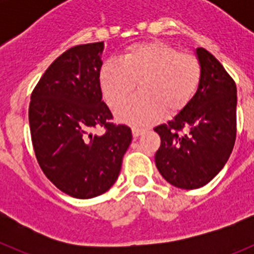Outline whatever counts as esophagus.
<instances>
[{
  "label": "esophagus",
  "mask_w": 254,
  "mask_h": 254,
  "mask_svg": "<svg viewBox=\"0 0 254 254\" xmlns=\"http://www.w3.org/2000/svg\"><path fill=\"white\" fill-rule=\"evenodd\" d=\"M145 131H146V129L133 127V128H132V134H133V137H138V136H141L142 133H145Z\"/></svg>",
  "instance_id": "esophagus-1"
}]
</instances>
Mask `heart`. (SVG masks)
<instances>
[{
  "label": "heart",
  "instance_id": "b5f03b06",
  "mask_svg": "<svg viewBox=\"0 0 254 254\" xmlns=\"http://www.w3.org/2000/svg\"><path fill=\"white\" fill-rule=\"evenodd\" d=\"M201 76L198 61L182 55L161 42L129 47L120 61L108 60L99 72V84L105 102L116 109L133 92L139 94L117 111V117L129 125L149 126L160 120L164 109L169 113L188 104Z\"/></svg>",
  "mask_w": 254,
  "mask_h": 254
}]
</instances>
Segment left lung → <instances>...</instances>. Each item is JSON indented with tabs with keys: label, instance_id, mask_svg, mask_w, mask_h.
Segmentation results:
<instances>
[{
	"label": "left lung",
	"instance_id": "left-lung-1",
	"mask_svg": "<svg viewBox=\"0 0 254 254\" xmlns=\"http://www.w3.org/2000/svg\"><path fill=\"white\" fill-rule=\"evenodd\" d=\"M201 67L198 86L186 107L155 127L161 145L155 164L174 187L196 190L225 167L237 136V86L223 64L205 48L194 49ZM186 129L183 134L178 131Z\"/></svg>",
	"mask_w": 254,
	"mask_h": 254
}]
</instances>
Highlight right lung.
<instances>
[{
  "label": "right lung",
  "mask_w": 254,
  "mask_h": 254,
  "mask_svg": "<svg viewBox=\"0 0 254 254\" xmlns=\"http://www.w3.org/2000/svg\"><path fill=\"white\" fill-rule=\"evenodd\" d=\"M104 42L68 49L47 68L31 94L29 125L35 156L64 193L93 198L116 183L132 141L125 125L109 122L99 84ZM105 127L104 135H93Z\"/></svg>",
  "instance_id": "obj_1"
}]
</instances>
